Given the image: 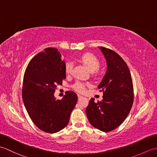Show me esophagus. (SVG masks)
Returning <instances> with one entry per match:
<instances>
[{"label":"esophagus","mask_w":157,"mask_h":157,"mask_svg":"<svg viewBox=\"0 0 157 157\" xmlns=\"http://www.w3.org/2000/svg\"><path fill=\"white\" fill-rule=\"evenodd\" d=\"M78 99H79V100H80V99H82V98H83V96H82L81 95H79V94H78Z\"/></svg>","instance_id":"esophagus-1"}]
</instances>
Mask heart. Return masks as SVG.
Returning <instances> with one entry per match:
<instances>
[{
  "instance_id": "b5f03b06",
  "label": "heart",
  "mask_w": 157,
  "mask_h": 157,
  "mask_svg": "<svg viewBox=\"0 0 157 157\" xmlns=\"http://www.w3.org/2000/svg\"><path fill=\"white\" fill-rule=\"evenodd\" d=\"M79 60L87 67L88 69L91 72H94L98 71L100 67H101V63L95 55L91 53H85L79 56ZM73 63L71 62L66 63L65 66V73L69 75L72 71L73 69ZM90 87V85L88 84H84L80 82H75L73 86V90L79 93H84L86 91V88Z\"/></svg>"
}]
</instances>
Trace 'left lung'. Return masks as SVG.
<instances>
[{
  "label": "left lung",
  "mask_w": 157,
  "mask_h": 157,
  "mask_svg": "<svg viewBox=\"0 0 157 157\" xmlns=\"http://www.w3.org/2000/svg\"><path fill=\"white\" fill-rule=\"evenodd\" d=\"M100 48L107 63V71L98 87L103 92V99L96 102L91 98L86 111L93 127L108 132L119 127L128 117L134 102V86L124 60L111 49Z\"/></svg>",
  "instance_id": "8db88e82"
}]
</instances>
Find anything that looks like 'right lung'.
<instances>
[{
    "label": "right lung",
    "mask_w": 157,
    "mask_h": 157,
    "mask_svg": "<svg viewBox=\"0 0 157 157\" xmlns=\"http://www.w3.org/2000/svg\"><path fill=\"white\" fill-rule=\"evenodd\" d=\"M65 66L58 49L46 48L31 59L23 76L22 98L29 117L40 129L51 134L67 125L78 101L72 91L61 100L54 96L66 78Z\"/></svg>",
    "instance_id": "1"
}]
</instances>
